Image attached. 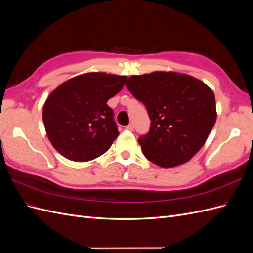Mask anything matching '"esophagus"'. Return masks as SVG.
<instances>
[{
	"label": "esophagus",
	"instance_id": "esophagus-1",
	"mask_svg": "<svg viewBox=\"0 0 253 253\" xmlns=\"http://www.w3.org/2000/svg\"><path fill=\"white\" fill-rule=\"evenodd\" d=\"M126 129H128V131H134V125L133 124H129L128 126H126Z\"/></svg>",
	"mask_w": 253,
	"mask_h": 253
}]
</instances>
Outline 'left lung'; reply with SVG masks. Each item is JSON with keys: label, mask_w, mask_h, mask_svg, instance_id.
Here are the masks:
<instances>
[{"label": "left lung", "mask_w": 253, "mask_h": 253, "mask_svg": "<svg viewBox=\"0 0 253 253\" xmlns=\"http://www.w3.org/2000/svg\"><path fill=\"white\" fill-rule=\"evenodd\" d=\"M126 86L152 121L150 132L138 139L151 163L174 168L203 148L217 117L215 96L206 83L187 74L156 71L131 76Z\"/></svg>", "instance_id": "8db88e82"}]
</instances>
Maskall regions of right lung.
Wrapping results in <instances>:
<instances>
[{"label":"right lung","instance_id":"right-lung-1","mask_svg":"<svg viewBox=\"0 0 253 253\" xmlns=\"http://www.w3.org/2000/svg\"><path fill=\"white\" fill-rule=\"evenodd\" d=\"M126 76L91 72L66 80L43 105L42 117L52 147L74 162H88L110 149L119 132L106 104L124 87Z\"/></svg>","mask_w":253,"mask_h":253}]
</instances>
